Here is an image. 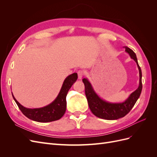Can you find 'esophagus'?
I'll list each match as a JSON object with an SVG mask.
<instances>
[{"label":"esophagus","mask_w":157,"mask_h":157,"mask_svg":"<svg viewBox=\"0 0 157 157\" xmlns=\"http://www.w3.org/2000/svg\"><path fill=\"white\" fill-rule=\"evenodd\" d=\"M77 74H78V77L79 79H81L83 77V75H84V72L82 70H79L78 72H77Z\"/></svg>","instance_id":"obj_1"}]
</instances>
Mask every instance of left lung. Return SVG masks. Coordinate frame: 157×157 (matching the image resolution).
<instances>
[{"label": "left lung", "instance_id": "obj_1", "mask_svg": "<svg viewBox=\"0 0 157 157\" xmlns=\"http://www.w3.org/2000/svg\"><path fill=\"white\" fill-rule=\"evenodd\" d=\"M126 52L130 55V58L134 59L137 64L140 72L139 86L134 92H132L124 102L111 103L103 100L94 91L91 83L87 78H83L85 87V94L87 98L90 109L95 116L105 120H117L124 117L130 111L132 107L140 96L142 90V74L141 70L137 62L136 54L132 50L124 47Z\"/></svg>", "mask_w": 157, "mask_h": 157}]
</instances>
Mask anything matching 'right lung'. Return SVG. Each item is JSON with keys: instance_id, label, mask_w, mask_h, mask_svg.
Masks as SVG:
<instances>
[{"instance_id": "right-lung-1", "label": "right lung", "mask_w": 157, "mask_h": 157, "mask_svg": "<svg viewBox=\"0 0 157 157\" xmlns=\"http://www.w3.org/2000/svg\"><path fill=\"white\" fill-rule=\"evenodd\" d=\"M77 78L78 75L77 73L71 74L66 77L57 98L49 105L41 108H26L16 100L12 92V97L22 113L29 119L39 122L58 121L63 116L65 113L67 107L66 96L69 89L73 86L74 82L77 81Z\"/></svg>"}]
</instances>
